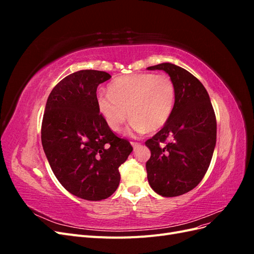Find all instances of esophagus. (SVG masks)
I'll return each instance as SVG.
<instances>
[{
  "label": "esophagus",
  "instance_id": "1",
  "mask_svg": "<svg viewBox=\"0 0 254 254\" xmlns=\"http://www.w3.org/2000/svg\"><path fill=\"white\" fill-rule=\"evenodd\" d=\"M131 145L133 146V148H136V147H139V146H140L141 144L137 143V142H131Z\"/></svg>",
  "mask_w": 254,
  "mask_h": 254
}]
</instances>
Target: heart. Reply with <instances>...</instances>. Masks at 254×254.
Listing matches in <instances>:
<instances>
[{
  "label": "heart",
  "mask_w": 254,
  "mask_h": 254,
  "mask_svg": "<svg viewBox=\"0 0 254 254\" xmlns=\"http://www.w3.org/2000/svg\"><path fill=\"white\" fill-rule=\"evenodd\" d=\"M109 94L96 95L97 110L112 131L118 132L128 118L130 131H157L170 120L176 102V87L166 74L136 73L115 78Z\"/></svg>",
  "instance_id": "heart-1"
}]
</instances>
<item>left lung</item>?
I'll list each match as a JSON object with an SVG mask.
<instances>
[{"instance_id":"8db88e82","label":"left lung","mask_w":254,"mask_h":254,"mask_svg":"<svg viewBox=\"0 0 254 254\" xmlns=\"http://www.w3.org/2000/svg\"><path fill=\"white\" fill-rule=\"evenodd\" d=\"M148 70H163L176 87V102L170 120L151 139L146 162L151 189L163 197L188 193L202 180L216 144V117L203 84L193 74L173 64Z\"/></svg>"}]
</instances>
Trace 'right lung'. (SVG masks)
Returning <instances> with one entry per match:
<instances>
[{"instance_id":"add662e5","label":"right lung","mask_w":254,"mask_h":254,"mask_svg":"<svg viewBox=\"0 0 254 254\" xmlns=\"http://www.w3.org/2000/svg\"><path fill=\"white\" fill-rule=\"evenodd\" d=\"M110 78L96 70L67 75L52 90L42 120L41 142L54 175L67 191L90 201L117 190L119 167L133 149L97 110L98 84Z\"/></svg>"}]
</instances>
